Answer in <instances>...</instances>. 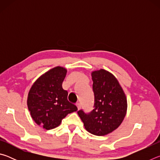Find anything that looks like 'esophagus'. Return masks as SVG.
I'll use <instances>...</instances> for the list:
<instances>
[{"label": "esophagus", "mask_w": 160, "mask_h": 160, "mask_svg": "<svg viewBox=\"0 0 160 160\" xmlns=\"http://www.w3.org/2000/svg\"><path fill=\"white\" fill-rule=\"evenodd\" d=\"M76 105H77L78 109H81V104H80V103H77Z\"/></svg>", "instance_id": "34e87169"}]
</instances>
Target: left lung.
I'll return each mask as SVG.
<instances>
[{
    "label": "left lung",
    "instance_id": "obj_1",
    "mask_svg": "<svg viewBox=\"0 0 160 160\" xmlns=\"http://www.w3.org/2000/svg\"><path fill=\"white\" fill-rule=\"evenodd\" d=\"M94 95V109L78 112L85 129L102 136L114 131L122 123L127 111V99L117 79L104 69L92 72Z\"/></svg>",
    "mask_w": 160,
    "mask_h": 160
}]
</instances>
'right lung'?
<instances>
[{"instance_id": "right-lung-1", "label": "right lung", "mask_w": 160, "mask_h": 160, "mask_svg": "<svg viewBox=\"0 0 160 160\" xmlns=\"http://www.w3.org/2000/svg\"><path fill=\"white\" fill-rule=\"evenodd\" d=\"M66 72L63 67L53 68L38 78L29 92L28 107L32 118L47 130L55 128L68 113L78 110L62 88Z\"/></svg>"}]
</instances>
